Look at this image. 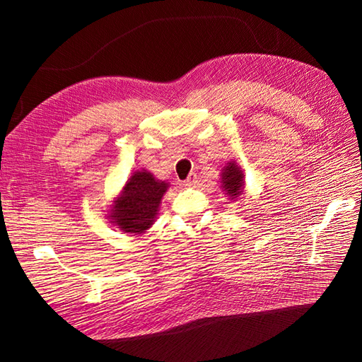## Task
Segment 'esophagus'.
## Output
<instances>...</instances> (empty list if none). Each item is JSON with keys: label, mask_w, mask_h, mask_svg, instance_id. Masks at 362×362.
<instances>
[{"label": "esophagus", "mask_w": 362, "mask_h": 362, "mask_svg": "<svg viewBox=\"0 0 362 362\" xmlns=\"http://www.w3.org/2000/svg\"><path fill=\"white\" fill-rule=\"evenodd\" d=\"M198 182V175L196 173H190L189 177H187V180L184 181V185H187V187H193V185Z\"/></svg>", "instance_id": "1"}]
</instances>
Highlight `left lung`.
Segmentation results:
<instances>
[{
	"label": "left lung",
	"mask_w": 362,
	"mask_h": 362,
	"mask_svg": "<svg viewBox=\"0 0 362 362\" xmlns=\"http://www.w3.org/2000/svg\"><path fill=\"white\" fill-rule=\"evenodd\" d=\"M245 175L238 168L235 161L228 163L222 170V187L226 194L231 196V199H237L243 194L245 187Z\"/></svg>",
	"instance_id": "8db88e82"
}]
</instances>
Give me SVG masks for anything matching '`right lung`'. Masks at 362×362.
<instances>
[{
    "label": "right lung",
    "instance_id": "obj_1",
    "mask_svg": "<svg viewBox=\"0 0 362 362\" xmlns=\"http://www.w3.org/2000/svg\"><path fill=\"white\" fill-rule=\"evenodd\" d=\"M169 184L157 180L148 170H137L112 205L110 217L122 233L144 234L156 222L163 194Z\"/></svg>",
    "mask_w": 362,
    "mask_h": 362
}]
</instances>
